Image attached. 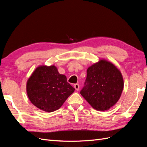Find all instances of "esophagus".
<instances>
[{
	"instance_id": "1",
	"label": "esophagus",
	"mask_w": 147,
	"mask_h": 147,
	"mask_svg": "<svg viewBox=\"0 0 147 147\" xmlns=\"http://www.w3.org/2000/svg\"><path fill=\"white\" fill-rule=\"evenodd\" d=\"M74 88L75 90H76L77 91H78L79 90V88H80V86L78 84H74Z\"/></svg>"
}]
</instances>
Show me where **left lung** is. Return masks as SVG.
<instances>
[{"label": "left lung", "instance_id": "obj_1", "mask_svg": "<svg viewBox=\"0 0 147 147\" xmlns=\"http://www.w3.org/2000/svg\"><path fill=\"white\" fill-rule=\"evenodd\" d=\"M81 95L93 108L105 111L119 100L123 90L122 75L113 64L100 60L87 69Z\"/></svg>", "mask_w": 147, "mask_h": 147}]
</instances>
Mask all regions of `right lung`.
Instances as JSON below:
<instances>
[{
    "mask_svg": "<svg viewBox=\"0 0 147 147\" xmlns=\"http://www.w3.org/2000/svg\"><path fill=\"white\" fill-rule=\"evenodd\" d=\"M26 90L29 100L35 107L52 112L61 107L75 88L55 65H42L38 67L29 78Z\"/></svg>",
    "mask_w": 147,
    "mask_h": 147,
    "instance_id": "1",
    "label": "right lung"
}]
</instances>
